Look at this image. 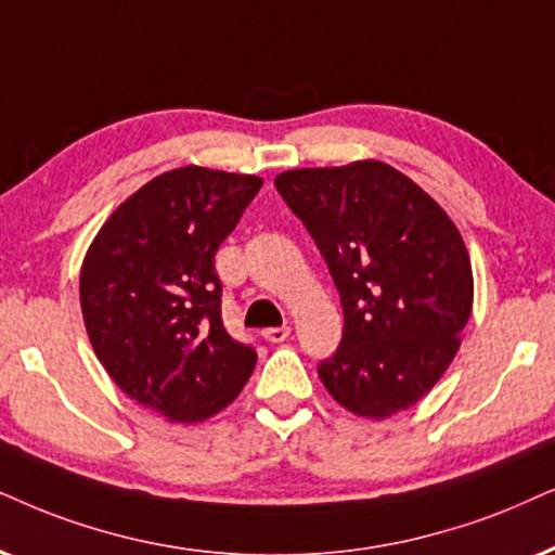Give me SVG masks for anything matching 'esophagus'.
<instances>
[{"mask_svg": "<svg viewBox=\"0 0 555 555\" xmlns=\"http://www.w3.org/2000/svg\"><path fill=\"white\" fill-rule=\"evenodd\" d=\"M292 335V327L289 325H282V327H266L263 330V338L269 343H284L286 338Z\"/></svg>", "mask_w": 555, "mask_h": 555, "instance_id": "34e87169", "label": "esophagus"}]
</instances>
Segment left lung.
<instances>
[{
    "instance_id": "obj_1",
    "label": "left lung",
    "mask_w": 555,
    "mask_h": 555,
    "mask_svg": "<svg viewBox=\"0 0 555 555\" xmlns=\"http://www.w3.org/2000/svg\"><path fill=\"white\" fill-rule=\"evenodd\" d=\"M273 184L340 292V346L318 366L325 389L371 420L417 404L451 366L472 318L474 273L459 228L382 160L294 168Z\"/></svg>"
}]
</instances>
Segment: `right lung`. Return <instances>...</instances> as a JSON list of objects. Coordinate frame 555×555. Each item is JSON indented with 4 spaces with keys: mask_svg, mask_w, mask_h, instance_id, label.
Here are the masks:
<instances>
[{
    "mask_svg": "<svg viewBox=\"0 0 555 555\" xmlns=\"http://www.w3.org/2000/svg\"><path fill=\"white\" fill-rule=\"evenodd\" d=\"M263 179L184 166L128 196L83 256L91 348L112 382L171 423H202L241 395L256 350L222 325L215 254Z\"/></svg>",
    "mask_w": 555,
    "mask_h": 555,
    "instance_id": "add662e5",
    "label": "right lung"
}]
</instances>
